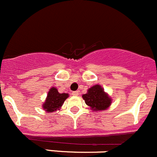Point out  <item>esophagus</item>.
<instances>
[{
	"label": "esophagus",
	"mask_w": 157,
	"mask_h": 157,
	"mask_svg": "<svg viewBox=\"0 0 157 157\" xmlns=\"http://www.w3.org/2000/svg\"><path fill=\"white\" fill-rule=\"evenodd\" d=\"M78 94H79L78 91H74V92L72 93L73 96H78Z\"/></svg>",
	"instance_id": "esophagus-1"
}]
</instances>
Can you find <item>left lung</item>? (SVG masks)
Returning a JSON list of instances; mask_svg holds the SVG:
<instances>
[{
	"label": "left lung",
	"instance_id": "8db88e82",
	"mask_svg": "<svg viewBox=\"0 0 157 157\" xmlns=\"http://www.w3.org/2000/svg\"><path fill=\"white\" fill-rule=\"evenodd\" d=\"M85 103L94 111L105 110L111 104L110 97L104 92L100 85L96 84L89 88L87 93L82 96Z\"/></svg>",
	"mask_w": 157,
	"mask_h": 157
}]
</instances>
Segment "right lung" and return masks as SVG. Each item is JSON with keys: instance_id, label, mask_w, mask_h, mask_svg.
Listing matches in <instances>:
<instances>
[{"instance_id": "obj_1", "label": "right lung", "mask_w": 157, "mask_h": 157, "mask_svg": "<svg viewBox=\"0 0 157 157\" xmlns=\"http://www.w3.org/2000/svg\"><path fill=\"white\" fill-rule=\"evenodd\" d=\"M69 97L68 94H60L56 87H51L48 92L45 102L42 105L44 109L48 113L54 112L60 109L65 100Z\"/></svg>"}]
</instances>
